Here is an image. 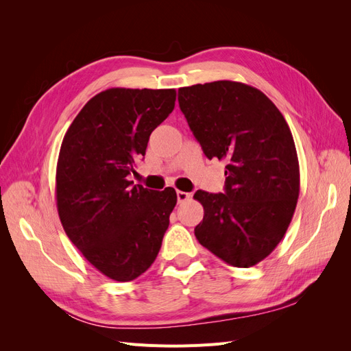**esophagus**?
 I'll return each instance as SVG.
<instances>
[{
    "instance_id": "34e87169",
    "label": "esophagus",
    "mask_w": 351,
    "mask_h": 351,
    "mask_svg": "<svg viewBox=\"0 0 351 351\" xmlns=\"http://www.w3.org/2000/svg\"><path fill=\"white\" fill-rule=\"evenodd\" d=\"M190 199V193H186V192H182V190H177V200L178 204H183V202L189 200Z\"/></svg>"
}]
</instances>
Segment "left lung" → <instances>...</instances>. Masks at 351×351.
<instances>
[{
	"mask_svg": "<svg viewBox=\"0 0 351 351\" xmlns=\"http://www.w3.org/2000/svg\"><path fill=\"white\" fill-rule=\"evenodd\" d=\"M180 110L204 154L224 159V193L197 190L204 219L195 236L237 268L271 254L289 228L300 192L290 127L259 89L218 80L178 89Z\"/></svg>",
	"mask_w": 351,
	"mask_h": 351,
	"instance_id": "8db88e82",
	"label": "left lung"
}]
</instances>
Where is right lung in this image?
Returning <instances> with one entry per match:
<instances>
[{"instance_id": "add662e5", "label": "right lung", "mask_w": 351, "mask_h": 351, "mask_svg": "<svg viewBox=\"0 0 351 351\" xmlns=\"http://www.w3.org/2000/svg\"><path fill=\"white\" fill-rule=\"evenodd\" d=\"M174 105V89L111 88L88 101L62 139L60 221L83 256L114 281H132L151 267L177 204L173 187L156 192L127 178Z\"/></svg>"}]
</instances>
